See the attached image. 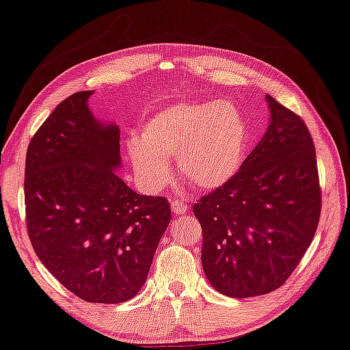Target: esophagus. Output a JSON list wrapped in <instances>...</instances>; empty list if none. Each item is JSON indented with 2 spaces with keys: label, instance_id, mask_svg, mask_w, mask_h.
Wrapping results in <instances>:
<instances>
[{
  "label": "esophagus",
  "instance_id": "1",
  "mask_svg": "<svg viewBox=\"0 0 350 350\" xmlns=\"http://www.w3.org/2000/svg\"><path fill=\"white\" fill-rule=\"evenodd\" d=\"M171 208H173V212L176 213V215H182V213H185L187 211H189V207H187L185 204H182L180 201H176V200L171 201Z\"/></svg>",
  "mask_w": 350,
  "mask_h": 350
}]
</instances>
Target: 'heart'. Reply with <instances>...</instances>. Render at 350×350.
Segmentation results:
<instances>
[{
    "label": "heart",
    "mask_w": 350,
    "mask_h": 350,
    "mask_svg": "<svg viewBox=\"0 0 350 350\" xmlns=\"http://www.w3.org/2000/svg\"><path fill=\"white\" fill-rule=\"evenodd\" d=\"M248 125L234 103L177 102L154 113L139 138L127 142L133 168L150 189L171 180L170 160L180 177L202 190L223 187L237 176L247 157Z\"/></svg>",
    "instance_id": "b5f03b06"
}]
</instances>
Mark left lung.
Instances as JSON below:
<instances>
[{
  "label": "left lung",
  "instance_id": "1",
  "mask_svg": "<svg viewBox=\"0 0 350 350\" xmlns=\"http://www.w3.org/2000/svg\"><path fill=\"white\" fill-rule=\"evenodd\" d=\"M270 124L232 180L193 206L208 283L234 299L278 289L321 217L316 150L300 116L267 96Z\"/></svg>",
  "mask_w": 350,
  "mask_h": 350
}]
</instances>
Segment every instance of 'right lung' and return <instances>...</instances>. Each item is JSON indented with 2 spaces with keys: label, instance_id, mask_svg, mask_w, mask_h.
I'll use <instances>...</instances> for the list:
<instances>
[{
  "label": "right lung",
  "instance_id": "add662e5",
  "mask_svg": "<svg viewBox=\"0 0 350 350\" xmlns=\"http://www.w3.org/2000/svg\"><path fill=\"white\" fill-rule=\"evenodd\" d=\"M91 94L62 100L31 139L26 225L40 262L64 288L91 304H122L146 283L171 207L116 174L119 127L94 116Z\"/></svg>",
  "mask_w": 350,
  "mask_h": 350
}]
</instances>
